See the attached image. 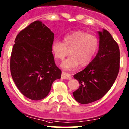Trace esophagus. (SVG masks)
<instances>
[{
	"label": "esophagus",
	"mask_w": 129,
	"mask_h": 129,
	"mask_svg": "<svg viewBox=\"0 0 129 129\" xmlns=\"http://www.w3.org/2000/svg\"><path fill=\"white\" fill-rule=\"evenodd\" d=\"M61 78L63 79H70L71 75L68 73H66L64 72H62V75H61Z\"/></svg>",
	"instance_id": "1"
}]
</instances>
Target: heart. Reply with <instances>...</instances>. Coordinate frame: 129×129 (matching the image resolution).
Returning a JSON list of instances; mask_svg holds the SVG:
<instances>
[{"label":"heart","instance_id":"b5f03b06","mask_svg":"<svg viewBox=\"0 0 129 129\" xmlns=\"http://www.w3.org/2000/svg\"><path fill=\"white\" fill-rule=\"evenodd\" d=\"M99 47L98 38L84 31H75L66 35L63 43L54 41L52 51L55 59L62 61L68 55L70 57L63 61L61 67L66 70H73L88 65L96 55Z\"/></svg>","mask_w":129,"mask_h":129}]
</instances>
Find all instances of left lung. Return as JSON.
<instances>
[{"label": "left lung", "mask_w": 129, "mask_h": 129, "mask_svg": "<svg viewBox=\"0 0 129 129\" xmlns=\"http://www.w3.org/2000/svg\"><path fill=\"white\" fill-rule=\"evenodd\" d=\"M99 51L83 70L74 75L80 86L73 93L79 103L86 104L103 97L111 89L120 69V49L118 43L106 29L98 31Z\"/></svg>", "instance_id": "8db88e82"}]
</instances>
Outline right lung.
<instances>
[{
    "instance_id": "add662e5",
    "label": "right lung",
    "mask_w": 129,
    "mask_h": 129,
    "mask_svg": "<svg viewBox=\"0 0 129 129\" xmlns=\"http://www.w3.org/2000/svg\"><path fill=\"white\" fill-rule=\"evenodd\" d=\"M54 33L35 21L18 34L11 55V76L26 97L39 100L47 96L52 84L61 77L52 51Z\"/></svg>"
}]
</instances>
